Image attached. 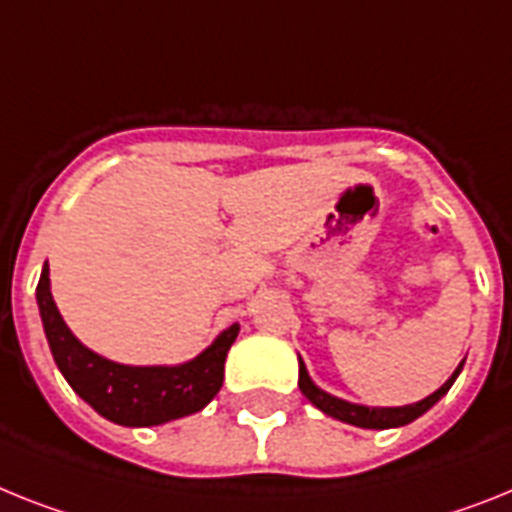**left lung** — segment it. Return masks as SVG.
Returning <instances> with one entry per match:
<instances>
[{
	"label": "left lung",
	"instance_id": "1",
	"mask_svg": "<svg viewBox=\"0 0 512 512\" xmlns=\"http://www.w3.org/2000/svg\"><path fill=\"white\" fill-rule=\"evenodd\" d=\"M463 362H466V359H463ZM463 362L455 367V372L445 380L442 388H437L435 393L422 398V401L409 403V406H362V403L343 401V398L325 393V390L317 388L315 380L309 377L307 367H304L302 362V356H299V390H302L304 398H307L315 409H320L322 414L333 416V419H338V422L354 424V427H362V429H393V427H403V424H411L414 419L427 414V411L440 401L442 395L453 388L455 377L461 375Z\"/></svg>",
	"mask_w": 512,
	"mask_h": 512
}]
</instances>
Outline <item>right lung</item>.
<instances>
[{"label":"right lung","mask_w":512,"mask_h":512,"mask_svg":"<svg viewBox=\"0 0 512 512\" xmlns=\"http://www.w3.org/2000/svg\"><path fill=\"white\" fill-rule=\"evenodd\" d=\"M36 302L51 356L64 380L90 409L122 427H156L203 411L221 390L226 354L239 336L234 322L190 362L135 367L96 354L67 328L51 296L49 263L41 270Z\"/></svg>","instance_id":"right-lung-1"}]
</instances>
